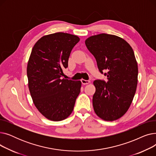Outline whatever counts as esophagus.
I'll return each instance as SVG.
<instances>
[{"label": "esophagus", "instance_id": "obj_1", "mask_svg": "<svg viewBox=\"0 0 156 156\" xmlns=\"http://www.w3.org/2000/svg\"><path fill=\"white\" fill-rule=\"evenodd\" d=\"M81 83H82L83 85L88 84L90 82V80H83V79L81 80Z\"/></svg>", "mask_w": 156, "mask_h": 156}]
</instances>
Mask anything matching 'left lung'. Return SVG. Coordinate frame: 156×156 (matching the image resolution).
<instances>
[{"instance_id":"1","label":"left lung","mask_w":156,"mask_h":156,"mask_svg":"<svg viewBox=\"0 0 156 156\" xmlns=\"http://www.w3.org/2000/svg\"><path fill=\"white\" fill-rule=\"evenodd\" d=\"M85 45L100 73L108 78L107 81H94V111L104 120L118 119L129 109L136 92L138 66L134 52L124 39L105 34L89 37ZM104 70L107 72L104 73Z\"/></svg>"}]
</instances>
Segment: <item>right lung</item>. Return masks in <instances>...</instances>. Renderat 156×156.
Wrapping results in <instances>:
<instances>
[{
  "mask_svg": "<svg viewBox=\"0 0 156 156\" xmlns=\"http://www.w3.org/2000/svg\"><path fill=\"white\" fill-rule=\"evenodd\" d=\"M79 41L76 35L59 32L44 36L32 48L27 66L29 90L37 109L50 120L68 118L80 93V81L62 78Z\"/></svg>",
  "mask_w": 156,
  "mask_h": 156,
  "instance_id": "add662e5",
  "label": "right lung"
}]
</instances>
